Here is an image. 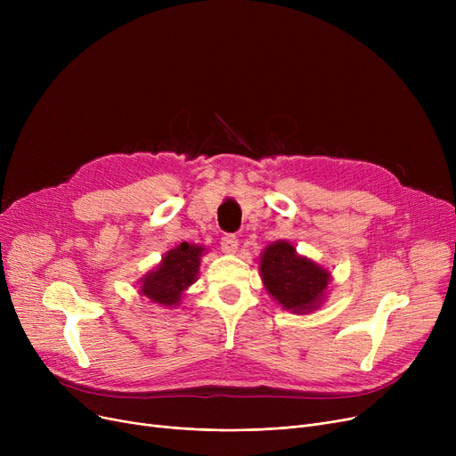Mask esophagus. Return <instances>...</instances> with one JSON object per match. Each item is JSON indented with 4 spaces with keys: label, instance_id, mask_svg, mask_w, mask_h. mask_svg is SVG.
Listing matches in <instances>:
<instances>
[{
    "label": "esophagus",
    "instance_id": "obj_1",
    "mask_svg": "<svg viewBox=\"0 0 456 456\" xmlns=\"http://www.w3.org/2000/svg\"><path fill=\"white\" fill-rule=\"evenodd\" d=\"M220 244H222V249H224L225 253H234L236 248H238V240H236L234 234H224Z\"/></svg>",
    "mask_w": 456,
    "mask_h": 456
}]
</instances>
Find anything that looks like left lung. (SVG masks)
Here are the masks:
<instances>
[{
	"label": "left lung",
	"instance_id": "8db88e82",
	"mask_svg": "<svg viewBox=\"0 0 456 456\" xmlns=\"http://www.w3.org/2000/svg\"><path fill=\"white\" fill-rule=\"evenodd\" d=\"M262 281L266 290L292 313H310L323 297L330 273L299 256L289 242H275L266 248L260 260Z\"/></svg>",
	"mask_w": 456,
	"mask_h": 456
}]
</instances>
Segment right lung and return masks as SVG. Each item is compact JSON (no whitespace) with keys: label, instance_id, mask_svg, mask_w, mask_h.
I'll use <instances>...</instances> for the list:
<instances>
[{"label":"right lung","instance_id":"obj_1","mask_svg":"<svg viewBox=\"0 0 456 456\" xmlns=\"http://www.w3.org/2000/svg\"><path fill=\"white\" fill-rule=\"evenodd\" d=\"M203 248L181 242L167 251L155 272L142 279V294L164 306L179 303L183 292L196 281Z\"/></svg>","mask_w":456,"mask_h":456}]
</instances>
